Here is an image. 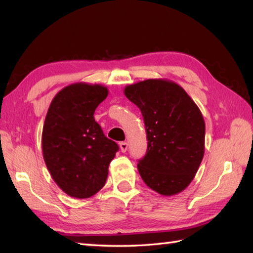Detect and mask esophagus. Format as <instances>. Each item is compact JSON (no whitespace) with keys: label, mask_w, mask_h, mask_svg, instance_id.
<instances>
[{"label":"esophagus","mask_w":253,"mask_h":253,"mask_svg":"<svg viewBox=\"0 0 253 253\" xmlns=\"http://www.w3.org/2000/svg\"><path fill=\"white\" fill-rule=\"evenodd\" d=\"M119 147H121V151L123 153H125L128 148V144L126 142H122V143H119Z\"/></svg>","instance_id":"34e87169"}]
</instances>
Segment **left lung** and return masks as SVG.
Instances as JSON below:
<instances>
[{"instance_id":"8db88e82","label":"left lung","mask_w":253,"mask_h":253,"mask_svg":"<svg viewBox=\"0 0 253 253\" xmlns=\"http://www.w3.org/2000/svg\"><path fill=\"white\" fill-rule=\"evenodd\" d=\"M124 93L145 123L147 151L137 164L143 181L165 196L185 190L204 155L205 124L199 107L181 85L164 79L129 84Z\"/></svg>"}]
</instances>
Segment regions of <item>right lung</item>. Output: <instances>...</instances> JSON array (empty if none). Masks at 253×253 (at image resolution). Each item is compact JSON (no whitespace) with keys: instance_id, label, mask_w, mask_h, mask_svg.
I'll use <instances>...</instances> for the list:
<instances>
[{"instance_id":"1","label":"right lung","mask_w":253,"mask_h":253,"mask_svg":"<svg viewBox=\"0 0 253 253\" xmlns=\"http://www.w3.org/2000/svg\"><path fill=\"white\" fill-rule=\"evenodd\" d=\"M108 96L100 84L78 83L51 101L42 130V152L57 185L69 196L87 199L105 185L118 145L104 135L93 114Z\"/></svg>"}]
</instances>
